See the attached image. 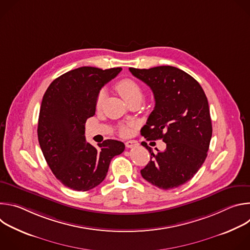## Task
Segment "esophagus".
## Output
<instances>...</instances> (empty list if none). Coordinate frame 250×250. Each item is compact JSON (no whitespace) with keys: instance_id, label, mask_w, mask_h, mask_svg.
Instances as JSON below:
<instances>
[{"instance_id":"34e87169","label":"esophagus","mask_w":250,"mask_h":250,"mask_svg":"<svg viewBox=\"0 0 250 250\" xmlns=\"http://www.w3.org/2000/svg\"><path fill=\"white\" fill-rule=\"evenodd\" d=\"M138 146V141L136 140H128L125 142V146L127 148H132V147H135Z\"/></svg>"}]
</instances>
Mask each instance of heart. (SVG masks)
Wrapping results in <instances>:
<instances>
[{"label": "heart", "instance_id": "1", "mask_svg": "<svg viewBox=\"0 0 250 250\" xmlns=\"http://www.w3.org/2000/svg\"><path fill=\"white\" fill-rule=\"evenodd\" d=\"M115 87H116V90L119 92V94L123 97V99L127 104H130L134 101L140 102V100L142 98V94H144V91H142L141 86L136 81H134L133 79H130V78H125V79L120 80L116 84ZM104 98H105L104 91V90L100 91V93L97 96L96 103H95L97 110H100L102 108ZM120 132L124 136L128 135L130 132V127L128 125H123L120 128Z\"/></svg>", "mask_w": 250, "mask_h": 250}]
</instances>
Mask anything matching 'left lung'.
Segmentation results:
<instances>
[{"label": "left lung", "mask_w": 250, "mask_h": 250, "mask_svg": "<svg viewBox=\"0 0 250 250\" xmlns=\"http://www.w3.org/2000/svg\"><path fill=\"white\" fill-rule=\"evenodd\" d=\"M129 71L150 87L155 99L142 135L166 144L164 151L156 148L153 153L141 142L151 154L141 176L160 189L179 187L192 179L208 155L212 128L206 94L192 76L173 66Z\"/></svg>", "instance_id": "8db88e82"}]
</instances>
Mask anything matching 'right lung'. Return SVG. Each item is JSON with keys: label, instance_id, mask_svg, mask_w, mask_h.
Wrapping results in <instances>:
<instances>
[{"label": "right lung", "instance_id": "right-lung-1", "mask_svg": "<svg viewBox=\"0 0 250 250\" xmlns=\"http://www.w3.org/2000/svg\"><path fill=\"white\" fill-rule=\"evenodd\" d=\"M121 71L120 67H80L56 78L43 95L39 142L49 168L70 189L84 192L98 186L113 157L125 150L119 140L106 139L96 148L85 138V124L95 115L101 88Z\"/></svg>", "mask_w": 250, "mask_h": 250}]
</instances>
